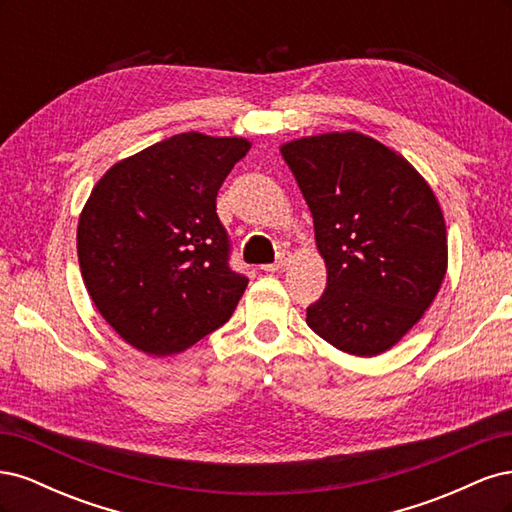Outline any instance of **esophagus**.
I'll return each mask as SVG.
<instances>
[{
    "mask_svg": "<svg viewBox=\"0 0 512 512\" xmlns=\"http://www.w3.org/2000/svg\"><path fill=\"white\" fill-rule=\"evenodd\" d=\"M290 262V254L288 252H282L280 256H277V260L273 262V265H265L262 267V271H267V273H275V271H282L286 265Z\"/></svg>",
    "mask_w": 512,
    "mask_h": 512,
    "instance_id": "obj_1",
    "label": "esophagus"
}]
</instances>
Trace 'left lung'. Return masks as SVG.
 Segmentation results:
<instances>
[{"label": "left lung", "instance_id": "left-lung-1", "mask_svg": "<svg viewBox=\"0 0 512 512\" xmlns=\"http://www.w3.org/2000/svg\"><path fill=\"white\" fill-rule=\"evenodd\" d=\"M280 151L327 265L309 329L348 354L386 352L423 318L446 275L436 196L404 156L361 132L305 136Z\"/></svg>", "mask_w": 512, "mask_h": 512}]
</instances>
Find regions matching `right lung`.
Wrapping results in <instances>:
<instances>
[{"mask_svg":"<svg viewBox=\"0 0 512 512\" xmlns=\"http://www.w3.org/2000/svg\"><path fill=\"white\" fill-rule=\"evenodd\" d=\"M250 147L239 136L175 134L117 162L91 190L76 230L83 282L136 350L177 354L235 312L247 277L228 265L215 198Z\"/></svg>","mask_w":512,"mask_h":512,"instance_id":"obj_1","label":"right lung"}]
</instances>
